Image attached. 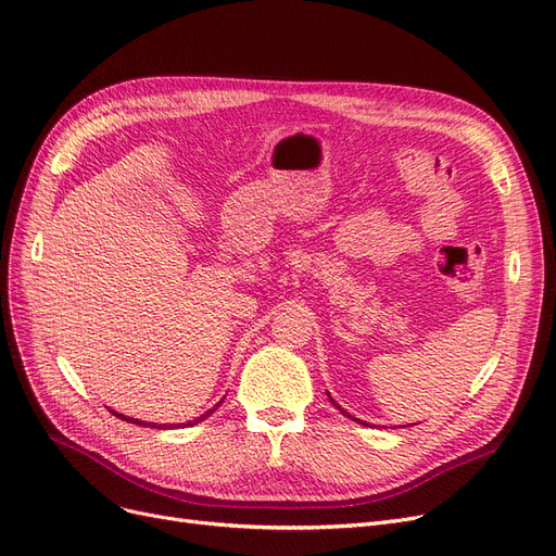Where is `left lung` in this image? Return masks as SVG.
I'll use <instances>...</instances> for the list:
<instances>
[{
	"label": "left lung",
	"mask_w": 556,
	"mask_h": 556,
	"mask_svg": "<svg viewBox=\"0 0 556 556\" xmlns=\"http://www.w3.org/2000/svg\"><path fill=\"white\" fill-rule=\"evenodd\" d=\"M328 399H330V402H332V396H330V394H328ZM332 404H336V402H332ZM336 406H338V404H336ZM338 408H340V406H338ZM340 410H342V415H346L349 419H353V421H358V425H365V421H361L358 417H353V415H349V413H346L344 408H340ZM367 427H369V425H367Z\"/></svg>",
	"instance_id": "1"
}]
</instances>
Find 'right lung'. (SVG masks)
Here are the masks:
<instances>
[{
  "instance_id": "add662e5",
  "label": "right lung",
  "mask_w": 556,
  "mask_h": 556,
  "mask_svg": "<svg viewBox=\"0 0 556 556\" xmlns=\"http://www.w3.org/2000/svg\"><path fill=\"white\" fill-rule=\"evenodd\" d=\"M218 404H224V402H218ZM218 404H216L214 408H210L207 413H203L201 417H195L193 421H187V425H185V427H193V425H198V421H203L205 417H210V415H212V413H214V410L218 408ZM111 413H114V415H118L116 410H111ZM118 417H121V419H125V421H131V425H139V427H152V429H154V427H157V429H164V425H150V421H141V419H131V417H125V415H118ZM173 427H175V425H173Z\"/></svg>"
}]
</instances>
